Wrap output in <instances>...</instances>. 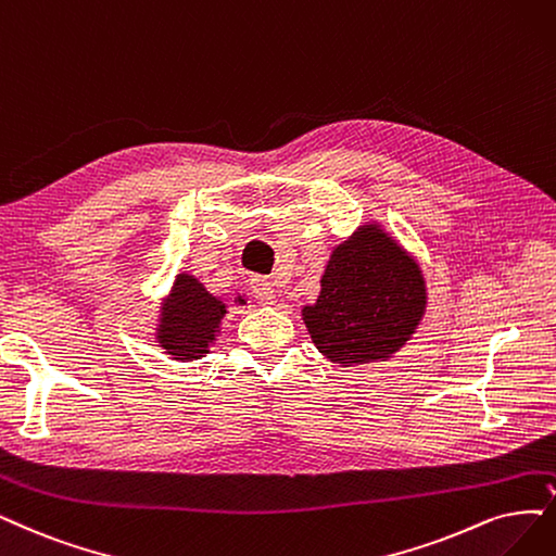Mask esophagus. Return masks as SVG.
I'll return each instance as SVG.
<instances>
[{"label":"esophagus","mask_w":556,"mask_h":556,"mask_svg":"<svg viewBox=\"0 0 556 556\" xmlns=\"http://www.w3.org/2000/svg\"><path fill=\"white\" fill-rule=\"evenodd\" d=\"M250 289H252L254 298H256L261 304H275V302H277V289H275L273 279H267V277H254V279L250 281Z\"/></svg>","instance_id":"esophagus-1"}]
</instances>
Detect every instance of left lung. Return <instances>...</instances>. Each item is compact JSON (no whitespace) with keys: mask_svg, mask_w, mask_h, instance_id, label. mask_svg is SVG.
I'll return each mask as SVG.
<instances>
[{"mask_svg":"<svg viewBox=\"0 0 556 556\" xmlns=\"http://www.w3.org/2000/svg\"><path fill=\"white\" fill-rule=\"evenodd\" d=\"M426 312L419 263L382 231L364 224L327 261L320 295L302 320L334 364L384 362L413 339Z\"/></svg>","mask_w":556,"mask_h":556,"instance_id":"1","label":"left lung"}]
</instances>
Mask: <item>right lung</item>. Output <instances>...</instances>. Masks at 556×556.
I'll return each mask as SVG.
<instances>
[{"label":"right lung","mask_w":556,"mask_h":556,"mask_svg":"<svg viewBox=\"0 0 556 556\" xmlns=\"http://www.w3.org/2000/svg\"><path fill=\"white\" fill-rule=\"evenodd\" d=\"M238 302H244L238 298ZM226 314V304L205 291V286L188 275H176L172 293L164 298L160 309V325L155 339L172 359L194 362L208 355L219 323Z\"/></svg>","instance_id":"obj_1"}]
</instances>
